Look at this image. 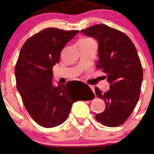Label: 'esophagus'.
Returning <instances> with one entry per match:
<instances>
[{"mask_svg":"<svg viewBox=\"0 0 154 154\" xmlns=\"http://www.w3.org/2000/svg\"><path fill=\"white\" fill-rule=\"evenodd\" d=\"M90 88H91V90H92L93 91V92H95V90H94V86H90Z\"/></svg>","mask_w":154,"mask_h":154,"instance_id":"1","label":"esophagus"}]
</instances>
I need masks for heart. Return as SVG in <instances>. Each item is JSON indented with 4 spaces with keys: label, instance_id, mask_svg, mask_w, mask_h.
<instances>
[{
    "label": "heart",
    "instance_id": "1",
    "mask_svg": "<svg viewBox=\"0 0 154 154\" xmlns=\"http://www.w3.org/2000/svg\"><path fill=\"white\" fill-rule=\"evenodd\" d=\"M93 41L92 39H90V38H83L80 41H79V44H84V43H87L89 42V41Z\"/></svg>",
    "mask_w": 154,
    "mask_h": 154
}]
</instances>
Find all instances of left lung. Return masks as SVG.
I'll use <instances>...</instances> for the list:
<instances>
[{
  "label": "left lung",
  "instance_id": "8db88e82",
  "mask_svg": "<svg viewBox=\"0 0 154 154\" xmlns=\"http://www.w3.org/2000/svg\"><path fill=\"white\" fill-rule=\"evenodd\" d=\"M81 32L98 42L97 68L106 73L110 84L104 93L95 87L96 95L105 103V110L95 119L106 127H118L129 118L140 97L143 72L137 49L126 34L105 25Z\"/></svg>",
  "mask_w": 154,
  "mask_h": 154
}]
</instances>
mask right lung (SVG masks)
I'll use <instances>...</instances> for the list:
<instances>
[{
    "label": "right lung",
    "mask_w": 154,
    "mask_h": 154,
    "mask_svg": "<svg viewBox=\"0 0 154 154\" xmlns=\"http://www.w3.org/2000/svg\"><path fill=\"white\" fill-rule=\"evenodd\" d=\"M78 32L46 28L27 39L20 50L15 66L17 90L30 116L44 127L60 125L66 120L73 103L94 97L89 86L79 97L67 86L68 83L53 85L52 68L60 62L64 46Z\"/></svg>",
    "instance_id": "1"
}]
</instances>
